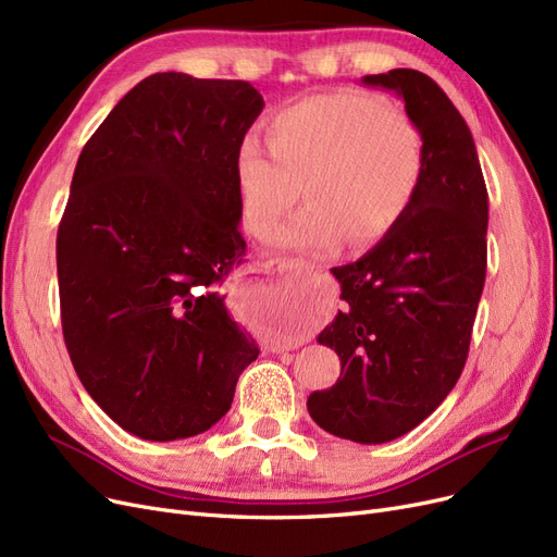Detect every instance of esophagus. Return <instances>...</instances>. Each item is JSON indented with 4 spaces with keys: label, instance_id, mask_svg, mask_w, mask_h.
Returning a JSON list of instances; mask_svg holds the SVG:
<instances>
[{
    "label": "esophagus",
    "instance_id": "esophagus-1",
    "mask_svg": "<svg viewBox=\"0 0 557 557\" xmlns=\"http://www.w3.org/2000/svg\"><path fill=\"white\" fill-rule=\"evenodd\" d=\"M268 271L273 273H302V271H314V265L302 263L298 259H273L265 263ZM271 351H284V347H273Z\"/></svg>",
    "mask_w": 557,
    "mask_h": 557
}]
</instances>
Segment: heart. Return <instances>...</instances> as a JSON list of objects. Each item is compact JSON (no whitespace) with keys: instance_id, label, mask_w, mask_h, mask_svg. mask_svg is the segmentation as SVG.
Returning <instances> with one entry per match:
<instances>
[{"instance_id":"heart-1","label":"heart","mask_w":557,"mask_h":557,"mask_svg":"<svg viewBox=\"0 0 557 557\" xmlns=\"http://www.w3.org/2000/svg\"><path fill=\"white\" fill-rule=\"evenodd\" d=\"M268 150L245 140L236 157L243 226L271 238L302 194L305 206L277 236L302 255H329L347 238L363 247L396 228L425 173L417 120L363 92L305 97L268 120Z\"/></svg>"}]
</instances>
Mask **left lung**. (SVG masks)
I'll list each match as a JSON object with an SVG mask.
<instances>
[{"instance_id":"8db88e82","label":"left lung","mask_w":557,"mask_h":557,"mask_svg":"<svg viewBox=\"0 0 557 557\" xmlns=\"http://www.w3.org/2000/svg\"><path fill=\"white\" fill-rule=\"evenodd\" d=\"M363 83L403 97L423 132L425 173L403 222L333 268L345 312L317 339L343 370L308 411L335 437L384 444L433 414L468 361L486 282L488 191L468 124L433 78L393 69Z\"/></svg>"}]
</instances>
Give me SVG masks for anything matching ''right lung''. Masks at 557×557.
Returning a JSON list of instances; mask_svg holds the SVG:
<instances>
[{
	"mask_svg": "<svg viewBox=\"0 0 557 557\" xmlns=\"http://www.w3.org/2000/svg\"><path fill=\"white\" fill-rule=\"evenodd\" d=\"M263 111L247 81L152 74L85 143L58 228L62 333L127 433H203L259 347L220 286L245 255L236 157Z\"/></svg>",
	"mask_w": 557,
	"mask_h": 557,
	"instance_id": "right-lung-1",
	"label": "right lung"
}]
</instances>
